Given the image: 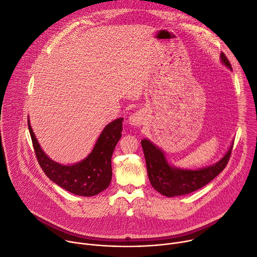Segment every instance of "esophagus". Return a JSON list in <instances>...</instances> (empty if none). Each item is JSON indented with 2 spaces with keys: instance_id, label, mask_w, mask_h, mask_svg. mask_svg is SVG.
Segmentation results:
<instances>
[{
  "instance_id": "34e87169",
  "label": "esophagus",
  "mask_w": 257,
  "mask_h": 257,
  "mask_svg": "<svg viewBox=\"0 0 257 257\" xmlns=\"http://www.w3.org/2000/svg\"><path fill=\"white\" fill-rule=\"evenodd\" d=\"M145 119V113L143 111H137L131 114L128 117V122L132 125H141Z\"/></svg>"
}]
</instances>
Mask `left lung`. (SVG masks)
<instances>
[{
  "mask_svg": "<svg viewBox=\"0 0 257 257\" xmlns=\"http://www.w3.org/2000/svg\"><path fill=\"white\" fill-rule=\"evenodd\" d=\"M220 60L231 70L230 63L224 53H221ZM141 145L152 187L169 197L193 192L212 181L226 167L232 149L231 145L222 159L215 165L199 170H184L172 167L166 160L164 152L149 140L143 139Z\"/></svg>",
  "mask_w": 257,
  "mask_h": 257,
  "instance_id": "1",
  "label": "left lung"
}]
</instances>
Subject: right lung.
Masks as SVG:
<instances>
[{"label": "right lung", "instance_id": "add662e5", "mask_svg": "<svg viewBox=\"0 0 257 257\" xmlns=\"http://www.w3.org/2000/svg\"><path fill=\"white\" fill-rule=\"evenodd\" d=\"M122 121L123 118H117L107 124L86 159L71 166H64L49 159L39 145L29 118L28 125L37 161L48 178L71 193L92 196L107 189L110 185L112 179L111 157L121 137Z\"/></svg>", "mask_w": 257, "mask_h": 257}]
</instances>
